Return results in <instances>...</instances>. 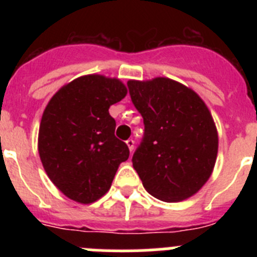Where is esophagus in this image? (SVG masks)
<instances>
[{"label":"esophagus","mask_w":257,"mask_h":257,"mask_svg":"<svg viewBox=\"0 0 257 257\" xmlns=\"http://www.w3.org/2000/svg\"><path fill=\"white\" fill-rule=\"evenodd\" d=\"M126 144H127V147H128V149H130V152H133L134 151V147H135V142H134L133 139H128L126 142Z\"/></svg>","instance_id":"esophagus-1"}]
</instances>
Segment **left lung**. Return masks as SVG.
I'll return each instance as SVG.
<instances>
[{"label": "left lung", "instance_id": "left-lung-1", "mask_svg": "<svg viewBox=\"0 0 257 257\" xmlns=\"http://www.w3.org/2000/svg\"><path fill=\"white\" fill-rule=\"evenodd\" d=\"M144 119V136L133 166L145 190L163 202L196 194L212 174L219 138L205 101L192 88L166 77L127 82Z\"/></svg>", "mask_w": 257, "mask_h": 257}]
</instances>
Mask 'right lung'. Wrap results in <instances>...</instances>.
<instances>
[{"instance_id":"right-lung-1","label":"right lung","mask_w":257,"mask_h":257,"mask_svg":"<svg viewBox=\"0 0 257 257\" xmlns=\"http://www.w3.org/2000/svg\"><path fill=\"white\" fill-rule=\"evenodd\" d=\"M126 94L119 79L87 74L63 86L45 108L38 153L50 180L68 198L83 205L97 201L130 156L109 114Z\"/></svg>"}]
</instances>
